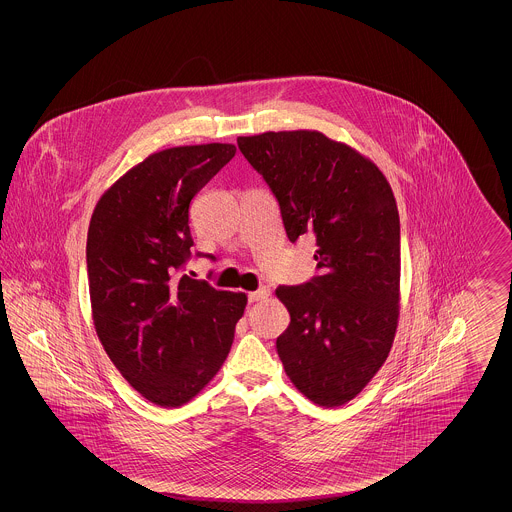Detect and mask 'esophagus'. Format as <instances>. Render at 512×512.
Listing matches in <instances>:
<instances>
[{"label":"esophagus","mask_w":512,"mask_h":512,"mask_svg":"<svg viewBox=\"0 0 512 512\" xmlns=\"http://www.w3.org/2000/svg\"><path fill=\"white\" fill-rule=\"evenodd\" d=\"M268 295H270V288H268V286H263V288H259L257 292L249 293V301H251V303H255V301H263V299H267Z\"/></svg>","instance_id":"esophagus-1"}]
</instances>
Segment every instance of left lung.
Segmentation results:
<instances>
[{
    "mask_svg": "<svg viewBox=\"0 0 512 512\" xmlns=\"http://www.w3.org/2000/svg\"><path fill=\"white\" fill-rule=\"evenodd\" d=\"M238 147L276 195L288 240H317L322 274L276 288L290 313L278 357L307 399L345 405L384 365L397 332L401 238L390 182L318 130L240 136Z\"/></svg>",
    "mask_w": 512,
    "mask_h": 512,
    "instance_id": "left-lung-1",
    "label": "left lung"
}]
</instances>
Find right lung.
Masks as SVG:
<instances>
[{"mask_svg":"<svg viewBox=\"0 0 512 512\" xmlns=\"http://www.w3.org/2000/svg\"><path fill=\"white\" fill-rule=\"evenodd\" d=\"M234 155V144L151 153L103 192L90 220L99 341L122 378L163 409L186 405L217 376L247 305L244 292L176 276L194 245L190 203Z\"/></svg>","mask_w":512,"mask_h":512,"instance_id":"obj_1","label":"right lung"}]
</instances>
